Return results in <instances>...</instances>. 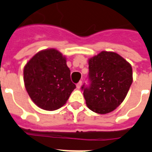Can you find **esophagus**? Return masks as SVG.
<instances>
[{"mask_svg":"<svg viewBox=\"0 0 152 152\" xmlns=\"http://www.w3.org/2000/svg\"><path fill=\"white\" fill-rule=\"evenodd\" d=\"M81 85H82V81H80L78 83H76V88H78V89H80L81 87Z\"/></svg>","mask_w":152,"mask_h":152,"instance_id":"obj_1","label":"esophagus"}]
</instances>
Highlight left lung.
Instances as JSON below:
<instances>
[{
	"label": "left lung",
	"instance_id": "8db88e82",
	"mask_svg": "<svg viewBox=\"0 0 152 152\" xmlns=\"http://www.w3.org/2000/svg\"><path fill=\"white\" fill-rule=\"evenodd\" d=\"M89 85L81 89L91 110L105 114L124 101L132 83L131 64L113 52L102 51L88 61Z\"/></svg>",
	"mask_w": 152,
	"mask_h": 152
}]
</instances>
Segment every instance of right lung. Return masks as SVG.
Instances as JSON below:
<instances>
[{
  "label": "right lung",
  "instance_id": "1",
  "mask_svg": "<svg viewBox=\"0 0 152 152\" xmlns=\"http://www.w3.org/2000/svg\"><path fill=\"white\" fill-rule=\"evenodd\" d=\"M23 80L30 98L46 110H55L66 103L76 88L70 78L66 58L55 49L42 50L27 62Z\"/></svg>",
  "mask_w": 152,
  "mask_h": 152
}]
</instances>
